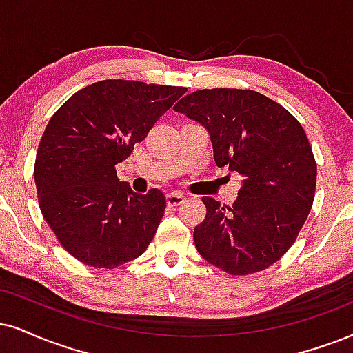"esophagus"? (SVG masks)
<instances>
[{
  "instance_id": "obj_1",
  "label": "esophagus",
  "mask_w": 353,
  "mask_h": 353,
  "mask_svg": "<svg viewBox=\"0 0 353 353\" xmlns=\"http://www.w3.org/2000/svg\"><path fill=\"white\" fill-rule=\"evenodd\" d=\"M165 199H167L168 206H178V204L185 201V194L180 193V191H172V193H168L167 196H165Z\"/></svg>"
}]
</instances>
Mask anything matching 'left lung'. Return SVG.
<instances>
[{
  "mask_svg": "<svg viewBox=\"0 0 353 353\" xmlns=\"http://www.w3.org/2000/svg\"><path fill=\"white\" fill-rule=\"evenodd\" d=\"M173 110L208 130L217 167L242 175L232 206L203 198L206 217L193 232L199 255L230 275L278 262L314 201L317 167L301 124L252 90H199Z\"/></svg>",
  "mask_w": 353,
  "mask_h": 353,
  "instance_id": "1",
  "label": "left lung"
}]
</instances>
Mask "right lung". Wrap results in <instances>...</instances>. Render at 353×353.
I'll list each match as a JSON object with an SVG mask.
<instances>
[{
    "label": "right lung",
    "mask_w": 353,
    "mask_h": 353,
    "mask_svg": "<svg viewBox=\"0 0 353 353\" xmlns=\"http://www.w3.org/2000/svg\"><path fill=\"white\" fill-rule=\"evenodd\" d=\"M186 88L103 80L80 90L50 117L34 167L43 219L68 254L116 268L145 252L165 201L160 190L134 193L116 165Z\"/></svg>",
    "instance_id": "1"
}]
</instances>
